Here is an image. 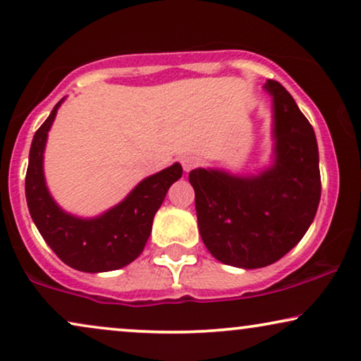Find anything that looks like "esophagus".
Masks as SVG:
<instances>
[{
	"instance_id": "obj_1",
	"label": "esophagus",
	"mask_w": 361,
	"mask_h": 361,
	"mask_svg": "<svg viewBox=\"0 0 361 361\" xmlns=\"http://www.w3.org/2000/svg\"><path fill=\"white\" fill-rule=\"evenodd\" d=\"M199 162H201V159L194 154H185L180 157V164H182V167H184L185 172L192 171L194 167H197Z\"/></svg>"
}]
</instances>
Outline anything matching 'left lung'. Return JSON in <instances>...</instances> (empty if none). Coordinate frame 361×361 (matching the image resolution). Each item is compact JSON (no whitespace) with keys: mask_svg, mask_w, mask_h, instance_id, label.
I'll use <instances>...</instances> for the list:
<instances>
[{"mask_svg":"<svg viewBox=\"0 0 361 361\" xmlns=\"http://www.w3.org/2000/svg\"><path fill=\"white\" fill-rule=\"evenodd\" d=\"M273 97V162L257 173L194 169L199 233L217 261L264 268L291 251L317 216L322 197L317 135L281 83L268 80Z\"/></svg>","mask_w":361,"mask_h":361,"instance_id":"1","label":"left lung"}]
</instances>
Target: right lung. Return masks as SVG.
Segmentation results:
<instances>
[{"instance_id":"right-lung-1","label":"right lung","mask_w":361,"mask_h":361,"mask_svg":"<svg viewBox=\"0 0 361 361\" xmlns=\"http://www.w3.org/2000/svg\"><path fill=\"white\" fill-rule=\"evenodd\" d=\"M60 100L35 133L30 149L25 192L30 216L53 252L70 268L83 273H105L130 264L144 251L155 212L171 185L182 177L179 162L145 177L122 202L97 217H78L61 209L51 197L43 173L48 132Z\"/></svg>"}]
</instances>
